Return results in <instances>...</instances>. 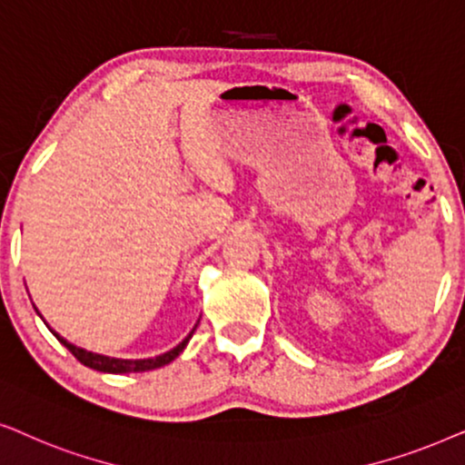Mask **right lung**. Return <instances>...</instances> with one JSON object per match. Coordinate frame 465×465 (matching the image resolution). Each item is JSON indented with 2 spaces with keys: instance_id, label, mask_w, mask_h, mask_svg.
I'll return each instance as SVG.
<instances>
[{
  "instance_id": "add662e5",
  "label": "right lung",
  "mask_w": 465,
  "mask_h": 465,
  "mask_svg": "<svg viewBox=\"0 0 465 465\" xmlns=\"http://www.w3.org/2000/svg\"><path fill=\"white\" fill-rule=\"evenodd\" d=\"M38 314H40V312H38ZM195 327H197V325H195ZM195 327H193V330H191L189 336L184 338L181 344L174 346V349L168 351V352H163V355H157V357H151V359H119V357H106V355H99V352L84 351V349H80V346H76V344L67 342V340H65L64 336H59V333L54 331V330H51V327H48V330L53 331V336L57 338L59 342L64 344L65 349L70 351L72 355L76 357L80 363H83V366L91 368V370H97V372H108V374H127V372H148V370H157V368H161V366H168L170 361H174V359H176L178 355H181L184 346H187L189 338L193 336Z\"/></svg>"
}]
</instances>
